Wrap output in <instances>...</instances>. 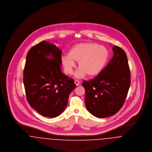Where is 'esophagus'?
<instances>
[{
	"mask_svg": "<svg viewBox=\"0 0 152 152\" xmlns=\"http://www.w3.org/2000/svg\"><path fill=\"white\" fill-rule=\"evenodd\" d=\"M75 83L76 86H79L80 84V82L79 80H75Z\"/></svg>",
	"mask_w": 152,
	"mask_h": 152,
	"instance_id": "1",
	"label": "esophagus"
}]
</instances>
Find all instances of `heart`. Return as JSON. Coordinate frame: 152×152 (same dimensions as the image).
Listing matches in <instances>:
<instances>
[{"label": "heart", "mask_w": 152, "mask_h": 152, "mask_svg": "<svg viewBox=\"0 0 152 152\" xmlns=\"http://www.w3.org/2000/svg\"><path fill=\"white\" fill-rule=\"evenodd\" d=\"M109 56L107 49L94 43H82L75 45L69 54L62 57V64L67 75L72 74L76 64L78 62L80 68L76 73L77 78L84 77L86 74L90 77L98 75L105 65Z\"/></svg>", "instance_id": "heart-1"}]
</instances>
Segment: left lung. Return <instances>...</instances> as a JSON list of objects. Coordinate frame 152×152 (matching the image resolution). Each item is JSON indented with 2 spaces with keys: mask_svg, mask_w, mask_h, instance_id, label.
<instances>
[{
  "mask_svg": "<svg viewBox=\"0 0 152 152\" xmlns=\"http://www.w3.org/2000/svg\"><path fill=\"white\" fill-rule=\"evenodd\" d=\"M114 55L108 65L93 79L83 82L87 110L97 118H107L122 108L131 84V74L126 53L114 45Z\"/></svg>",
  "mask_w": 152,
  "mask_h": 152,
  "instance_id": "8db88e82",
  "label": "left lung"
}]
</instances>
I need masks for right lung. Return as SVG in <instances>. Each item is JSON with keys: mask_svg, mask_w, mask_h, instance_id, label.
Instances as JSON below:
<instances>
[{"mask_svg": "<svg viewBox=\"0 0 152 152\" xmlns=\"http://www.w3.org/2000/svg\"><path fill=\"white\" fill-rule=\"evenodd\" d=\"M61 55L55 45L43 41L28 52L24 69L27 101L39 114L49 118L64 112L69 95L76 87L73 79L61 71Z\"/></svg>", "mask_w": 152, "mask_h": 152, "instance_id": "right-lung-1", "label": "right lung"}]
</instances>
